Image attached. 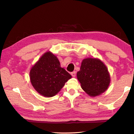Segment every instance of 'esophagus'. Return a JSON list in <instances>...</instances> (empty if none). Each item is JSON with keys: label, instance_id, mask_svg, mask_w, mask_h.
Returning a JSON list of instances; mask_svg holds the SVG:
<instances>
[{"label": "esophagus", "instance_id": "esophagus-1", "mask_svg": "<svg viewBox=\"0 0 134 134\" xmlns=\"http://www.w3.org/2000/svg\"><path fill=\"white\" fill-rule=\"evenodd\" d=\"M71 75L72 76H73V77H75V75H76V72L75 71L72 72L71 73Z\"/></svg>", "mask_w": 134, "mask_h": 134}]
</instances>
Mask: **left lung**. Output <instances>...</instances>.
Returning a JSON list of instances; mask_svg holds the SVG:
<instances>
[{
	"mask_svg": "<svg viewBox=\"0 0 134 134\" xmlns=\"http://www.w3.org/2000/svg\"><path fill=\"white\" fill-rule=\"evenodd\" d=\"M77 78L81 87L88 95L96 97L105 92L110 78L108 69L103 62L96 58L83 60Z\"/></svg>",
	"mask_w": 134,
	"mask_h": 134,
	"instance_id": "1",
	"label": "left lung"
}]
</instances>
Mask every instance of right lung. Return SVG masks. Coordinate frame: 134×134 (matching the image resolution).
<instances>
[{
    "label": "right lung",
    "instance_id": "1",
    "mask_svg": "<svg viewBox=\"0 0 134 134\" xmlns=\"http://www.w3.org/2000/svg\"><path fill=\"white\" fill-rule=\"evenodd\" d=\"M72 76L63 68L57 57L51 52L45 53L32 67L30 79L32 86L41 96H55Z\"/></svg>",
    "mask_w": 134,
    "mask_h": 134
}]
</instances>
